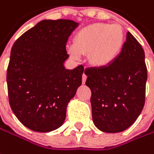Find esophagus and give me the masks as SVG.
<instances>
[{
  "instance_id": "1",
  "label": "esophagus",
  "mask_w": 154,
  "mask_h": 154,
  "mask_svg": "<svg viewBox=\"0 0 154 154\" xmlns=\"http://www.w3.org/2000/svg\"><path fill=\"white\" fill-rule=\"evenodd\" d=\"M86 78H87V76H86V74L84 72V74H83V77H82V81H83V84H85V81H86Z\"/></svg>"
}]
</instances>
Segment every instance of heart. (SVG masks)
Instances as JSON below:
<instances>
[{
  "instance_id": "1",
  "label": "heart",
  "mask_w": 154,
  "mask_h": 154,
  "mask_svg": "<svg viewBox=\"0 0 154 154\" xmlns=\"http://www.w3.org/2000/svg\"><path fill=\"white\" fill-rule=\"evenodd\" d=\"M124 44V33L121 26L109 23H94L82 28L74 38L73 46L67 48L73 59L89 54L91 64L105 67L120 54Z\"/></svg>"
}]
</instances>
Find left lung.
Wrapping results in <instances>:
<instances>
[{"label": "left lung", "mask_w": 154, "mask_h": 154, "mask_svg": "<svg viewBox=\"0 0 154 154\" xmlns=\"http://www.w3.org/2000/svg\"><path fill=\"white\" fill-rule=\"evenodd\" d=\"M85 85L91 89V115L95 126L107 133L131 127L145 105L147 69L145 52L127 32L118 57L109 65L88 68Z\"/></svg>", "instance_id": "left-lung-1"}]
</instances>
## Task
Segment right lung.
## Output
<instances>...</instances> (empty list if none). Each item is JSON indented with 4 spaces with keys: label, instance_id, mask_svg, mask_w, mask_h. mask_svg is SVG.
I'll use <instances>...</instances> for the list:
<instances>
[{
    "label": "right lung",
    "instance_id": "1",
    "mask_svg": "<svg viewBox=\"0 0 154 154\" xmlns=\"http://www.w3.org/2000/svg\"><path fill=\"white\" fill-rule=\"evenodd\" d=\"M78 23L42 20L14 43L7 70L9 105L28 129L49 132L61 127L67 106L82 84L84 66L66 69V43Z\"/></svg>",
    "mask_w": 154,
    "mask_h": 154
}]
</instances>
